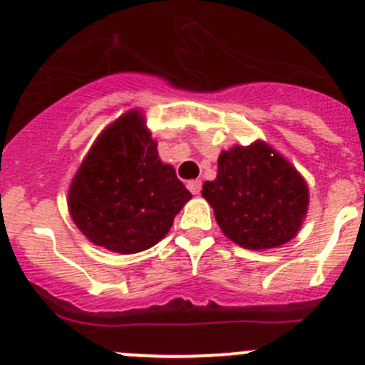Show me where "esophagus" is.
Segmentation results:
<instances>
[{
    "label": "esophagus",
    "instance_id": "1",
    "mask_svg": "<svg viewBox=\"0 0 365 365\" xmlns=\"http://www.w3.org/2000/svg\"><path fill=\"white\" fill-rule=\"evenodd\" d=\"M201 185H203V183H201V180H190V182H187V189H189L194 196L201 192Z\"/></svg>",
    "mask_w": 365,
    "mask_h": 365
}]
</instances>
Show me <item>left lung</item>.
<instances>
[{"label": "left lung", "mask_w": 365, "mask_h": 365, "mask_svg": "<svg viewBox=\"0 0 365 365\" xmlns=\"http://www.w3.org/2000/svg\"><path fill=\"white\" fill-rule=\"evenodd\" d=\"M203 197L222 233L254 251L292 240L309 205L304 178L261 141L220 153L217 178L205 182Z\"/></svg>", "instance_id": "obj_1"}]
</instances>
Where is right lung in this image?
Wrapping results in <instances>:
<instances>
[{
  "mask_svg": "<svg viewBox=\"0 0 365 365\" xmlns=\"http://www.w3.org/2000/svg\"><path fill=\"white\" fill-rule=\"evenodd\" d=\"M192 197L162 164L138 111L118 118L91 146L68 192L73 222L95 245L120 254L153 247Z\"/></svg>",
  "mask_w": 365,
  "mask_h": 365,
  "instance_id": "add662e5",
  "label": "right lung"
}]
</instances>
